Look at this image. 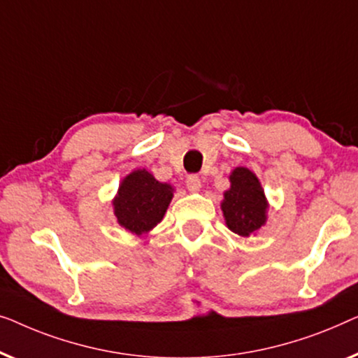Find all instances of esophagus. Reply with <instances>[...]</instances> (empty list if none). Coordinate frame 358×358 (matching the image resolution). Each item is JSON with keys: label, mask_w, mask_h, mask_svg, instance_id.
Instances as JSON below:
<instances>
[{"label": "esophagus", "mask_w": 358, "mask_h": 358, "mask_svg": "<svg viewBox=\"0 0 358 358\" xmlns=\"http://www.w3.org/2000/svg\"><path fill=\"white\" fill-rule=\"evenodd\" d=\"M186 188H188L191 193H198L201 189V178L198 175H189V177L186 178Z\"/></svg>", "instance_id": "1"}]
</instances>
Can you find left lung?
I'll list each match as a JSON object with an SVG mask.
<instances>
[{"label":"left lung","mask_w":358,"mask_h":358,"mask_svg":"<svg viewBox=\"0 0 358 358\" xmlns=\"http://www.w3.org/2000/svg\"><path fill=\"white\" fill-rule=\"evenodd\" d=\"M230 188L220 203L225 225L234 234L248 238L268 222L269 203L259 178L246 167H235L230 173Z\"/></svg>","instance_id":"1"}]
</instances>
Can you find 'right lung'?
<instances>
[{"label":"right lung","instance_id":"right-lung-1","mask_svg":"<svg viewBox=\"0 0 358 358\" xmlns=\"http://www.w3.org/2000/svg\"><path fill=\"white\" fill-rule=\"evenodd\" d=\"M175 188L162 183L145 169L128 173L112 201L117 222L131 235L149 234L164 219Z\"/></svg>","mask_w":358,"mask_h":358}]
</instances>
